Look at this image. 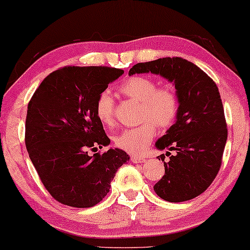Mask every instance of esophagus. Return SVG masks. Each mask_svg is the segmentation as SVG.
Wrapping results in <instances>:
<instances>
[{
    "instance_id": "esophagus-1",
    "label": "esophagus",
    "mask_w": 250,
    "mask_h": 250,
    "mask_svg": "<svg viewBox=\"0 0 250 250\" xmlns=\"http://www.w3.org/2000/svg\"><path fill=\"white\" fill-rule=\"evenodd\" d=\"M131 162L135 164H142L146 162V158L141 156H131Z\"/></svg>"
}]
</instances>
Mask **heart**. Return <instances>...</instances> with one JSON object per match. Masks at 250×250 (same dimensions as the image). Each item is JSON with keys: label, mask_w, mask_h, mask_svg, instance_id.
<instances>
[{"label": "heart", "mask_w": 250, "mask_h": 250, "mask_svg": "<svg viewBox=\"0 0 250 250\" xmlns=\"http://www.w3.org/2000/svg\"><path fill=\"white\" fill-rule=\"evenodd\" d=\"M123 97L140 104L139 119L143 122L136 127L126 128L114 138L118 149L138 155L145 151L156 136L157 127L166 129L175 123L180 111L179 94L172 85H160L146 76H131L118 86ZM99 122L105 127L115 123V100L108 91L98 95L94 105Z\"/></svg>", "instance_id": "heart-1"}]
</instances>
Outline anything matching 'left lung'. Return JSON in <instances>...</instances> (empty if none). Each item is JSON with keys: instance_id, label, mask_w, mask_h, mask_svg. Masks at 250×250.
Instances as JSON below:
<instances>
[{"instance_id": "obj_1", "label": "left lung", "mask_w": 250, "mask_h": 250, "mask_svg": "<svg viewBox=\"0 0 250 250\" xmlns=\"http://www.w3.org/2000/svg\"><path fill=\"white\" fill-rule=\"evenodd\" d=\"M159 74L174 82L180 99V111L170 126L156 143L158 149H173L160 155L165 174L153 186L162 199L181 203L193 199L210 186L222 165L228 139L223 104L215 82L183 58H163L140 62L129 69V75Z\"/></svg>"}]
</instances>
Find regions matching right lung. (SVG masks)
Segmentation results:
<instances>
[{
    "label": "right lung",
    "instance_id": "add662e5",
    "mask_svg": "<svg viewBox=\"0 0 250 250\" xmlns=\"http://www.w3.org/2000/svg\"><path fill=\"white\" fill-rule=\"evenodd\" d=\"M123 73L105 66L59 68L44 78L28 102L27 151L41 182L60 204L95 206L128 160L121 149L88 155L110 143L94 105L98 95Z\"/></svg>",
    "mask_w": 250,
    "mask_h": 250
}]
</instances>
